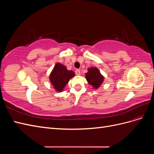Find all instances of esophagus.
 Returning a JSON list of instances; mask_svg holds the SVG:
<instances>
[{
	"label": "esophagus",
	"mask_w": 154,
	"mask_h": 154,
	"mask_svg": "<svg viewBox=\"0 0 154 154\" xmlns=\"http://www.w3.org/2000/svg\"><path fill=\"white\" fill-rule=\"evenodd\" d=\"M75 73H76V75H78V76L80 75V69H76L75 71Z\"/></svg>",
	"instance_id": "obj_1"
}]
</instances>
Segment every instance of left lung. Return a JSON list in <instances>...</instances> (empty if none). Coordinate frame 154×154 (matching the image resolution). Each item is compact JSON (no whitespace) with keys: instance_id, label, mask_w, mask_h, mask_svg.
<instances>
[{"instance_id":"1","label":"left lung","mask_w":154,"mask_h":154,"mask_svg":"<svg viewBox=\"0 0 154 154\" xmlns=\"http://www.w3.org/2000/svg\"><path fill=\"white\" fill-rule=\"evenodd\" d=\"M85 78L88 84L92 85L94 89L98 88L104 81V76L100 73L99 69L95 67L88 69Z\"/></svg>"}]
</instances>
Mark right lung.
Instances as JSON below:
<instances>
[{
  "instance_id": "1",
  "label": "right lung",
  "mask_w": 154,
  "mask_h": 154,
  "mask_svg": "<svg viewBox=\"0 0 154 154\" xmlns=\"http://www.w3.org/2000/svg\"><path fill=\"white\" fill-rule=\"evenodd\" d=\"M75 76L72 71H69L66 67L59 62L55 64L49 75V80L57 92H62L69 81Z\"/></svg>"
}]
</instances>
